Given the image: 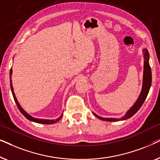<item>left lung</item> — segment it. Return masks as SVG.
Here are the masks:
<instances>
[{
	"label": "left lung",
	"mask_w": 160,
	"mask_h": 160,
	"mask_svg": "<svg viewBox=\"0 0 160 160\" xmlns=\"http://www.w3.org/2000/svg\"><path fill=\"white\" fill-rule=\"evenodd\" d=\"M143 54H144V65H143V86H142V90L138 98L135 102V104L129 109L128 112L125 113L124 117H122L120 119H116V118H104L101 117L95 114V113L94 115L98 119L103 120V121L107 122H118L122 121V120H126L129 119V118L132 117L139 110L142 105L145 101L146 97H147L148 92H149L151 84H152V70H151V67L149 65V54H148V50L146 49H143Z\"/></svg>",
	"instance_id": "1"
}]
</instances>
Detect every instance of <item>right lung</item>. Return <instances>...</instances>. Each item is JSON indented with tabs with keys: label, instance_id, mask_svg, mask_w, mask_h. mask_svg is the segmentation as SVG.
<instances>
[{
	"label": "right lung",
	"instance_id": "1",
	"mask_svg": "<svg viewBox=\"0 0 160 160\" xmlns=\"http://www.w3.org/2000/svg\"><path fill=\"white\" fill-rule=\"evenodd\" d=\"M12 69L11 68L10 70V86H11V89H12V95H13V97H14V101L16 102L17 107H18L19 110L20 112L22 113V114L25 116V117L27 118L28 120H30V121H32V122H36V123H39V124H54V123H56L57 122H58L59 120L61 119V118L62 117V115L60 116V117H58V119H37V118H35V117H32L31 116L28 114V113L26 112V111L24 110V109L22 108L18 102V100H17L16 96H15V94H14V89H13V86H12Z\"/></svg>",
	"mask_w": 160,
	"mask_h": 160
}]
</instances>
